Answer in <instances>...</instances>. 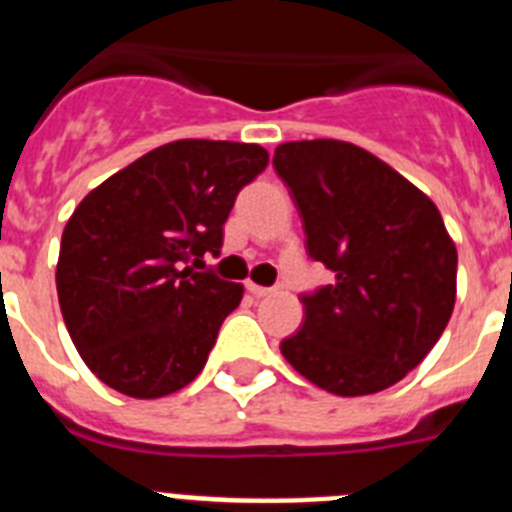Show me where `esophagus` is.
<instances>
[{
  "label": "esophagus",
  "mask_w": 512,
  "mask_h": 512,
  "mask_svg": "<svg viewBox=\"0 0 512 512\" xmlns=\"http://www.w3.org/2000/svg\"><path fill=\"white\" fill-rule=\"evenodd\" d=\"M246 289L251 292L253 297H269L271 295L269 287H261V284H253V282H246Z\"/></svg>",
  "instance_id": "1"
}]
</instances>
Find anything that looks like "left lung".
<instances>
[{"label": "left lung", "instance_id": "obj_1", "mask_svg": "<svg viewBox=\"0 0 512 512\" xmlns=\"http://www.w3.org/2000/svg\"><path fill=\"white\" fill-rule=\"evenodd\" d=\"M312 261L336 282L302 295L282 354L320 390L382 392L425 359L456 302V246L418 187L364 148L295 140L274 151Z\"/></svg>", "mask_w": 512, "mask_h": 512}]
</instances>
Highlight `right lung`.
I'll return each mask as SVG.
<instances>
[{
  "label": "right lung",
  "mask_w": 512,
  "mask_h": 512,
  "mask_svg": "<svg viewBox=\"0 0 512 512\" xmlns=\"http://www.w3.org/2000/svg\"><path fill=\"white\" fill-rule=\"evenodd\" d=\"M269 164L256 143L174 140L112 174L63 228L58 302L84 364L138 400L202 372L243 287L205 269L248 182Z\"/></svg>",
  "instance_id": "right-lung-1"
}]
</instances>
